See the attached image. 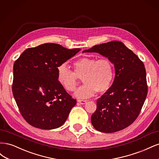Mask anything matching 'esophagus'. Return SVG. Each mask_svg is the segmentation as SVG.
I'll use <instances>...</instances> for the list:
<instances>
[{
	"label": "esophagus",
	"instance_id": "1",
	"mask_svg": "<svg viewBox=\"0 0 159 159\" xmlns=\"http://www.w3.org/2000/svg\"><path fill=\"white\" fill-rule=\"evenodd\" d=\"M78 102L81 104V105H84V104H85L86 103H87V100H84V99H79Z\"/></svg>",
	"mask_w": 159,
	"mask_h": 159
}]
</instances>
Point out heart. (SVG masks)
Listing matches in <instances>:
<instances>
[{
	"label": "heart",
	"instance_id": "b5f03b06",
	"mask_svg": "<svg viewBox=\"0 0 159 159\" xmlns=\"http://www.w3.org/2000/svg\"><path fill=\"white\" fill-rule=\"evenodd\" d=\"M74 71L65 64L57 67V79L67 91H74L79 84L78 78L85 84L75 91L74 96L86 99L93 96L97 91L103 93L107 91L114 78V65L107 57L97 60L94 57H83L74 63Z\"/></svg>",
	"mask_w": 159,
	"mask_h": 159
}]
</instances>
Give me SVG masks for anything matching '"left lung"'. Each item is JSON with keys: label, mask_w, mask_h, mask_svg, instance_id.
Masks as SVG:
<instances>
[{"label": "left lung", "mask_w": 159, "mask_h": 159, "mask_svg": "<svg viewBox=\"0 0 159 159\" xmlns=\"http://www.w3.org/2000/svg\"><path fill=\"white\" fill-rule=\"evenodd\" d=\"M83 52H96L107 57L115 72L112 85L97 100V109L91 117L93 127L106 133L125 129L139 116L147 95L143 62L119 41L95 45Z\"/></svg>", "instance_id": "1"}]
</instances>
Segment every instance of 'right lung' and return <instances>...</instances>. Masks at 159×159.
Returning <instances> with one entry per match:
<instances>
[{
    "label": "right lung",
    "instance_id": "add662e5",
    "mask_svg": "<svg viewBox=\"0 0 159 159\" xmlns=\"http://www.w3.org/2000/svg\"><path fill=\"white\" fill-rule=\"evenodd\" d=\"M80 50L46 43L27 48L14 62L12 93L30 125L49 130L66 122L76 100L58 82L56 68Z\"/></svg>",
    "mask_w": 159,
    "mask_h": 159
}]
</instances>
